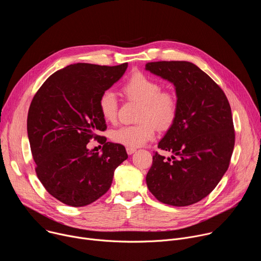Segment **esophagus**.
<instances>
[{"label":"esophagus","mask_w":261,"mask_h":261,"mask_svg":"<svg viewBox=\"0 0 261 261\" xmlns=\"http://www.w3.org/2000/svg\"><path fill=\"white\" fill-rule=\"evenodd\" d=\"M126 151H127V154H128V155H132L133 153H135L136 148H134V147H127Z\"/></svg>","instance_id":"1"}]
</instances>
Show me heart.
<instances>
[{
    "mask_svg": "<svg viewBox=\"0 0 261 261\" xmlns=\"http://www.w3.org/2000/svg\"><path fill=\"white\" fill-rule=\"evenodd\" d=\"M161 85L143 73L137 72L125 83L123 92L132 100L142 102L140 121L138 125H125L111 131L110 138L114 142L127 147H138L152 140L156 135V125L168 127L176 115V98L174 95L161 92ZM98 108L102 118L108 123H115L119 113L117 94L111 90L101 93Z\"/></svg>",
    "mask_w": 261,
    "mask_h": 261,
    "instance_id": "b5f03b06",
    "label": "heart"
}]
</instances>
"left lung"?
Segmentation results:
<instances>
[{
  "label": "left lung",
  "mask_w": 261,
  "mask_h": 261,
  "mask_svg": "<svg viewBox=\"0 0 261 261\" xmlns=\"http://www.w3.org/2000/svg\"><path fill=\"white\" fill-rule=\"evenodd\" d=\"M145 70L174 86L177 103L175 118L158 143L172 156H153L147 188L165 204L191 205L216 188L229 166L234 146L229 102L193 63L152 62Z\"/></svg>",
  "instance_id": "8db88e82"
}]
</instances>
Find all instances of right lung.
<instances>
[{
  "mask_svg": "<svg viewBox=\"0 0 261 261\" xmlns=\"http://www.w3.org/2000/svg\"><path fill=\"white\" fill-rule=\"evenodd\" d=\"M127 67L69 65L50 75L32 100L27 128L36 173L46 191L67 205L85 206L100 198L128 158L124 145L96 134L106 129L99 97ZM93 137L101 139L102 154L86 147Z\"/></svg>",
  "mask_w": 261,
  "mask_h": 261,
  "instance_id": "obj_1",
  "label": "right lung"
}]
</instances>
